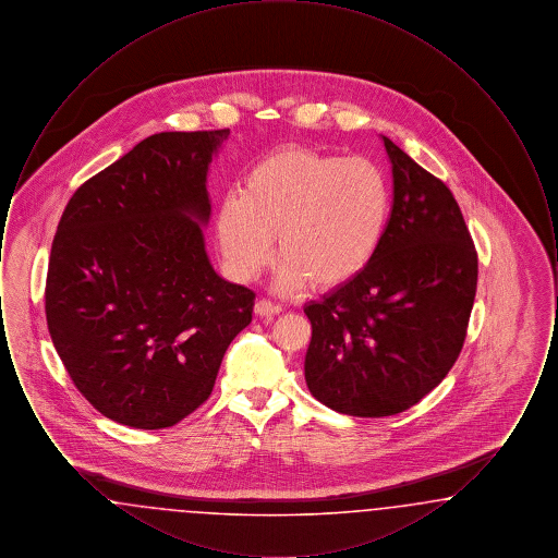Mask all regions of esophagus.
<instances>
[{"instance_id":"1","label":"esophagus","mask_w":558,"mask_h":558,"mask_svg":"<svg viewBox=\"0 0 558 558\" xmlns=\"http://www.w3.org/2000/svg\"><path fill=\"white\" fill-rule=\"evenodd\" d=\"M280 312H282V305L271 303L269 299H259V301L255 303V314H257L259 318H274V316H278Z\"/></svg>"}]
</instances>
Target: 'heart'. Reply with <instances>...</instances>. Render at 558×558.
I'll return each instance as SVG.
<instances>
[{
	"label": "heart",
	"instance_id": "obj_1",
	"mask_svg": "<svg viewBox=\"0 0 558 558\" xmlns=\"http://www.w3.org/2000/svg\"><path fill=\"white\" fill-rule=\"evenodd\" d=\"M391 213L389 178L368 157L282 146L257 160L217 213L228 269L253 280L282 257L276 282L330 291L360 276L378 251Z\"/></svg>",
	"mask_w": 558,
	"mask_h": 558
}]
</instances>
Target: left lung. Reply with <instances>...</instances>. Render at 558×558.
Masks as SVG:
<instances>
[{
  "instance_id": "left-lung-1",
  "label": "left lung",
  "mask_w": 558,
  "mask_h": 558,
  "mask_svg": "<svg viewBox=\"0 0 558 558\" xmlns=\"http://www.w3.org/2000/svg\"><path fill=\"white\" fill-rule=\"evenodd\" d=\"M393 207L368 267L305 305V380L335 412L393 416L430 393L456 364L477 292V251L439 178L383 137Z\"/></svg>"
}]
</instances>
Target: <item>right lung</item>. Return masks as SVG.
I'll return each mask as SVG.
<instances>
[{
	"label": "right lung",
	"mask_w": 558,
	"mask_h": 558,
	"mask_svg": "<svg viewBox=\"0 0 558 558\" xmlns=\"http://www.w3.org/2000/svg\"><path fill=\"white\" fill-rule=\"evenodd\" d=\"M230 130L155 133L71 196L53 236L46 319L100 414L167 428L211 396L255 292L213 269L207 171Z\"/></svg>",
	"instance_id": "right-lung-1"
}]
</instances>
